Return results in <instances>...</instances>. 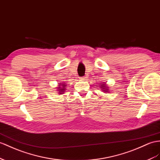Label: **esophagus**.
Returning <instances> with one entry per match:
<instances>
[{
  "mask_svg": "<svg viewBox=\"0 0 160 160\" xmlns=\"http://www.w3.org/2000/svg\"><path fill=\"white\" fill-rule=\"evenodd\" d=\"M80 80H86V78L85 77H80Z\"/></svg>",
  "mask_w": 160,
  "mask_h": 160,
  "instance_id": "obj_1",
  "label": "esophagus"
}]
</instances>
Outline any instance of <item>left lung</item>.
<instances>
[{"label":"left lung","instance_id":"left-lung-1","mask_svg":"<svg viewBox=\"0 0 160 160\" xmlns=\"http://www.w3.org/2000/svg\"><path fill=\"white\" fill-rule=\"evenodd\" d=\"M101 85H102V86H103V87H101V88H102V89H105V90H106V88H105V87H105V86L104 84H101ZM105 91V92H107V91Z\"/></svg>","mask_w":160,"mask_h":160}]
</instances>
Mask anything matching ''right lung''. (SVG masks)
Instances as JSON below:
<instances>
[{"label": "right lung", "mask_w": 160, "mask_h": 160, "mask_svg": "<svg viewBox=\"0 0 160 160\" xmlns=\"http://www.w3.org/2000/svg\"><path fill=\"white\" fill-rule=\"evenodd\" d=\"M59 85H61V86H62V88H60L59 90H60V91H59V92H63V91H65V90H64V87H65V84H59Z\"/></svg>", "instance_id": "1"}]
</instances>
